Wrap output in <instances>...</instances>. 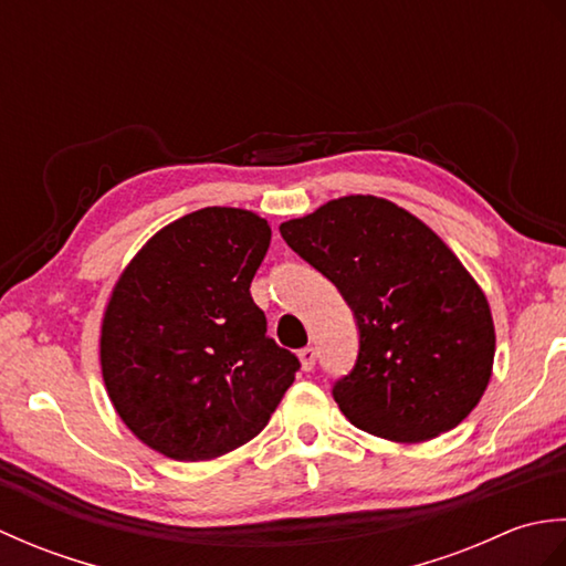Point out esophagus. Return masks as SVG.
I'll list each match as a JSON object with an SVG mask.
<instances>
[{
    "label": "esophagus",
    "instance_id": "esophagus-1",
    "mask_svg": "<svg viewBox=\"0 0 566 566\" xmlns=\"http://www.w3.org/2000/svg\"><path fill=\"white\" fill-rule=\"evenodd\" d=\"M298 363H302L304 371H311L316 367V350L314 347H304L302 353H298Z\"/></svg>",
    "mask_w": 566,
    "mask_h": 566
}]
</instances>
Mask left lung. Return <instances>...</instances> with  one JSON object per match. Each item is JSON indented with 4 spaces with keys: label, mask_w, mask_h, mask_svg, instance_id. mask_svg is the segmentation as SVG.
Masks as SVG:
<instances>
[{
    "label": "left lung",
    "mask_w": 566,
    "mask_h": 566,
    "mask_svg": "<svg viewBox=\"0 0 566 566\" xmlns=\"http://www.w3.org/2000/svg\"><path fill=\"white\" fill-rule=\"evenodd\" d=\"M280 233L355 311L357 363L333 387L353 426L411 444L474 411L494 369V318L432 228L389 199L350 195L284 221Z\"/></svg>",
    "instance_id": "obj_1"
}]
</instances>
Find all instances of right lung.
I'll return each mask as SVG.
<instances>
[{
    "mask_svg": "<svg viewBox=\"0 0 566 566\" xmlns=\"http://www.w3.org/2000/svg\"><path fill=\"white\" fill-rule=\"evenodd\" d=\"M270 223L207 207L160 228L118 276L99 363L118 418L150 450L207 462L268 426L298 359L268 338L250 282Z\"/></svg>",
    "mask_w": 566,
    "mask_h": 566,
    "instance_id": "right-lung-1",
    "label": "right lung"
}]
</instances>
